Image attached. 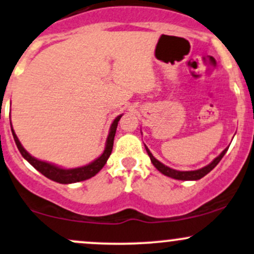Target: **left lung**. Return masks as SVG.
Masks as SVG:
<instances>
[{"label": "left lung", "mask_w": 254, "mask_h": 254, "mask_svg": "<svg viewBox=\"0 0 254 254\" xmlns=\"http://www.w3.org/2000/svg\"><path fill=\"white\" fill-rule=\"evenodd\" d=\"M144 147H146L147 153H148L150 161H152L153 165H154L155 168L158 169V171H160L161 174L165 175V176L175 178V180H181V181H197V180H200V178L206 176V175H207L208 172L211 171V170H213L214 168H216L217 164H218L219 161L222 160V158L224 157V154L227 153L228 148H229V147H227V148L223 150V152L218 155V157L214 158L213 160L211 161L210 164H208V165L204 166V168H201L199 170H194V171H178V170L169 168V166L164 165L163 163H160V161L157 160V159L153 157L152 153L149 152V149L147 148V146H144Z\"/></svg>", "instance_id": "left-lung-1"}]
</instances>
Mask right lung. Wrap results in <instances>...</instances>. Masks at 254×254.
Returning <instances> with one entry per match:
<instances>
[{
    "label": "right lung",
    "instance_id": "obj_1",
    "mask_svg": "<svg viewBox=\"0 0 254 254\" xmlns=\"http://www.w3.org/2000/svg\"><path fill=\"white\" fill-rule=\"evenodd\" d=\"M123 114L117 117L114 119L112 124H111L110 132H108L107 140H106V146L105 150L99 158H96L95 160L89 163L88 165L80 166V168H74V169H64L60 166L54 165V164L47 163V161L38 160L35 157H32L29 152H26V149L21 146L20 141L16 137L15 132H14L12 123H10V129H12V133L14 141H15L16 147H18L19 152L21 153L24 159H26L30 164L35 168L37 171H40L42 175H44L49 180L54 181V182L61 183V185H69V183H76L80 182V181L89 180V178L94 177L97 172L100 171L105 166V164L107 163V159L110 158L111 153L113 149V141H114V135H116L117 127H118V122L121 121Z\"/></svg>",
    "mask_w": 254,
    "mask_h": 254
}]
</instances>
